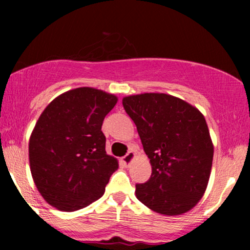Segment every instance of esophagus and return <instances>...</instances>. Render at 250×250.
I'll list each match as a JSON object with an SVG mask.
<instances>
[{
  "label": "esophagus",
  "instance_id": "esophagus-1",
  "mask_svg": "<svg viewBox=\"0 0 250 250\" xmlns=\"http://www.w3.org/2000/svg\"><path fill=\"white\" fill-rule=\"evenodd\" d=\"M134 157H135V153L133 150H130V151H128L127 153V155H125V156L122 157V162L125 163V166H129L131 163V161H133L134 160Z\"/></svg>",
  "mask_w": 250,
  "mask_h": 250
}]
</instances>
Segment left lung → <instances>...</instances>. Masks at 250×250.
Returning a JSON list of instances; mask_svg holds the SVG:
<instances>
[{
	"instance_id": "obj_1",
	"label": "left lung",
	"mask_w": 250,
	"mask_h": 250,
	"mask_svg": "<svg viewBox=\"0 0 250 250\" xmlns=\"http://www.w3.org/2000/svg\"><path fill=\"white\" fill-rule=\"evenodd\" d=\"M122 104L151 165L150 179L136 185V197L159 214L187 213L205 194L213 165L214 146L205 116L168 94L125 96Z\"/></svg>"
}]
</instances>
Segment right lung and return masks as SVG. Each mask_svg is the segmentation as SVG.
<instances>
[{"label": "right lung", "instance_id": "1", "mask_svg": "<svg viewBox=\"0 0 250 250\" xmlns=\"http://www.w3.org/2000/svg\"><path fill=\"white\" fill-rule=\"evenodd\" d=\"M117 97L82 87L54 99L37 120L29 140V163L37 190L50 206L75 211L104 194L119 168L105 153L103 120Z\"/></svg>", "mask_w": 250, "mask_h": 250}]
</instances>
